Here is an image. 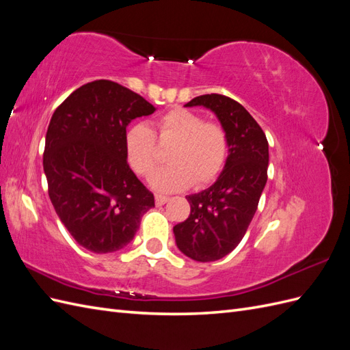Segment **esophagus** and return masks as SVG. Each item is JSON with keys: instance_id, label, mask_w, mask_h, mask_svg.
<instances>
[{"instance_id": "34e87169", "label": "esophagus", "mask_w": 350, "mask_h": 350, "mask_svg": "<svg viewBox=\"0 0 350 350\" xmlns=\"http://www.w3.org/2000/svg\"><path fill=\"white\" fill-rule=\"evenodd\" d=\"M154 201H156V204L157 206H162V204H165V203H167V201H169V198L167 197H165V196H156L154 197Z\"/></svg>"}]
</instances>
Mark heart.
<instances>
[{
  "mask_svg": "<svg viewBox=\"0 0 350 350\" xmlns=\"http://www.w3.org/2000/svg\"><path fill=\"white\" fill-rule=\"evenodd\" d=\"M157 139L171 143L166 167L157 171L152 185L159 191H178L194 183L196 187L210 184L224 169L229 140L224 126L206 122L203 116L183 108L163 113L156 122ZM125 154L133 171L150 176L159 163L156 139L146 124H134L125 131Z\"/></svg>",
  "mask_w": 350,
  "mask_h": 350,
  "instance_id": "1",
  "label": "heart"
}]
</instances>
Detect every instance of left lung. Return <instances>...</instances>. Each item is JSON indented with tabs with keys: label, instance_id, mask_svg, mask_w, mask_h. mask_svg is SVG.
<instances>
[{
	"label": "left lung",
	"instance_id": "1",
	"mask_svg": "<svg viewBox=\"0 0 350 350\" xmlns=\"http://www.w3.org/2000/svg\"><path fill=\"white\" fill-rule=\"evenodd\" d=\"M184 107H204L224 126L229 150L216 183L187 196L191 213L174 226L176 247L200 262L224 258L234 251L251 224L267 183L269 143L250 112L224 94H203Z\"/></svg>",
	"mask_w": 350,
	"mask_h": 350
}]
</instances>
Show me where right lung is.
Returning a JSON list of instances; mask_svg holds the SVG:
<instances>
[{
  "mask_svg": "<svg viewBox=\"0 0 350 350\" xmlns=\"http://www.w3.org/2000/svg\"><path fill=\"white\" fill-rule=\"evenodd\" d=\"M156 111L140 94L111 80L74 90L52 115L45 140L48 193L79 245L113 252L133 241L154 197L126 163L125 131Z\"/></svg>",
  "mask_w": 350,
  "mask_h": 350,
  "instance_id": "add662e5",
  "label": "right lung"
}]
</instances>
